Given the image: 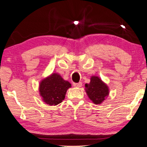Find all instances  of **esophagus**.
<instances>
[{"instance_id":"34e87169","label":"esophagus","mask_w":147,"mask_h":147,"mask_svg":"<svg viewBox=\"0 0 147 147\" xmlns=\"http://www.w3.org/2000/svg\"><path fill=\"white\" fill-rule=\"evenodd\" d=\"M73 85H74V86H75V87H78V88H79V87H81V86H82V83H81V82H79V83H73Z\"/></svg>"}]
</instances>
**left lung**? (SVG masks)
Returning a JSON list of instances; mask_svg holds the SVG:
<instances>
[{"instance_id": "1", "label": "left lung", "mask_w": 147, "mask_h": 147, "mask_svg": "<svg viewBox=\"0 0 147 147\" xmlns=\"http://www.w3.org/2000/svg\"><path fill=\"white\" fill-rule=\"evenodd\" d=\"M85 90L89 99L96 105L102 103L109 94V86L96 76H91L90 83L85 84Z\"/></svg>"}]
</instances>
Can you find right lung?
I'll use <instances>...</instances> for the list:
<instances>
[{"label": "right lung", "instance_id": "1", "mask_svg": "<svg viewBox=\"0 0 147 147\" xmlns=\"http://www.w3.org/2000/svg\"><path fill=\"white\" fill-rule=\"evenodd\" d=\"M71 86L60 74L53 73L43 79L39 84V92L42 101L49 105H57L64 100L67 90Z\"/></svg>", "mask_w": 147, "mask_h": 147}]
</instances>
